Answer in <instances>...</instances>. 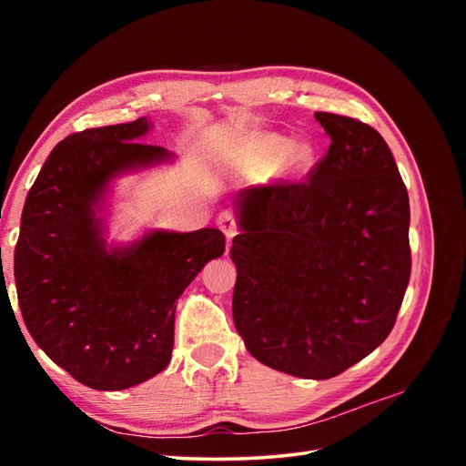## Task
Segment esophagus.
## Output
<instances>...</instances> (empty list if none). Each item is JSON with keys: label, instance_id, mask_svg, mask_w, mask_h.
I'll list each match as a JSON object with an SVG mask.
<instances>
[{"label": "esophagus", "instance_id": "obj_1", "mask_svg": "<svg viewBox=\"0 0 466 466\" xmlns=\"http://www.w3.org/2000/svg\"><path fill=\"white\" fill-rule=\"evenodd\" d=\"M218 225H219V229L225 233V237H228V241H231V238L237 235V219L233 216V211H229V209L221 211V214L218 216Z\"/></svg>", "mask_w": 466, "mask_h": 466}]
</instances>
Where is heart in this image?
<instances>
[{
	"instance_id": "heart-1",
	"label": "heart",
	"mask_w": 466,
	"mask_h": 466,
	"mask_svg": "<svg viewBox=\"0 0 466 466\" xmlns=\"http://www.w3.org/2000/svg\"><path fill=\"white\" fill-rule=\"evenodd\" d=\"M241 165L255 177L270 175L278 167L279 175L301 178L315 165V149L307 142L291 144V139L284 134L258 132L243 144Z\"/></svg>"
}]
</instances>
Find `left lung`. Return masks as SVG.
I'll return each instance as SVG.
<instances>
[{
  "instance_id": "1",
  "label": "left lung",
  "mask_w": 466,
  "mask_h": 466,
  "mask_svg": "<svg viewBox=\"0 0 466 466\" xmlns=\"http://www.w3.org/2000/svg\"><path fill=\"white\" fill-rule=\"evenodd\" d=\"M315 118L330 147L307 185L237 194L233 320L268 368L330 379L394 327L410 279V204L377 130L332 112Z\"/></svg>"
}]
</instances>
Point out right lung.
<instances>
[{
  "label": "right lung",
  "mask_w": 466,
  "mask_h": 466,
  "mask_svg": "<svg viewBox=\"0 0 466 466\" xmlns=\"http://www.w3.org/2000/svg\"><path fill=\"white\" fill-rule=\"evenodd\" d=\"M153 122L103 126L52 149L26 196L15 286L35 342L79 383L122 390L163 371L173 354L177 299L223 255L219 229H153L108 245L103 209L115 178L175 159L144 144Z\"/></svg>",
  "instance_id": "right-lung-1"
}]
</instances>
